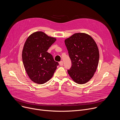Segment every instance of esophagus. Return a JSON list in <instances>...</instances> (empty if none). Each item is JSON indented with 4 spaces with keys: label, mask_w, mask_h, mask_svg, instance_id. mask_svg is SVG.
Instances as JSON below:
<instances>
[{
    "label": "esophagus",
    "mask_w": 120,
    "mask_h": 120,
    "mask_svg": "<svg viewBox=\"0 0 120 120\" xmlns=\"http://www.w3.org/2000/svg\"><path fill=\"white\" fill-rule=\"evenodd\" d=\"M59 64L60 65V66H62L63 65V61H60V62H59Z\"/></svg>",
    "instance_id": "1"
}]
</instances>
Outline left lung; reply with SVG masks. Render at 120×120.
I'll return each instance as SVG.
<instances>
[{"instance_id":"left-lung-1","label":"left lung","mask_w":120,"mask_h":120,"mask_svg":"<svg viewBox=\"0 0 120 120\" xmlns=\"http://www.w3.org/2000/svg\"><path fill=\"white\" fill-rule=\"evenodd\" d=\"M65 44L71 61L68 74L76 83H86L98 66L99 54L96 43L86 34L75 33L66 39Z\"/></svg>"}]
</instances>
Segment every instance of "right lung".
I'll return each instance as SVG.
<instances>
[{"label": "right lung", "mask_w": 120, "mask_h": 120, "mask_svg": "<svg viewBox=\"0 0 120 120\" xmlns=\"http://www.w3.org/2000/svg\"><path fill=\"white\" fill-rule=\"evenodd\" d=\"M56 38L38 31L27 38L22 52L23 65L30 79L38 84H43L53 76L59 65L52 55L47 52Z\"/></svg>", "instance_id": "right-lung-1"}]
</instances>
